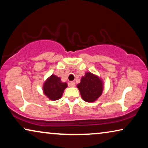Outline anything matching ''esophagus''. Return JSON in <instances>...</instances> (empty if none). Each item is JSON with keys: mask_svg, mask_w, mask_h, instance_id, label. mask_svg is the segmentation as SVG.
Segmentation results:
<instances>
[{"mask_svg": "<svg viewBox=\"0 0 148 148\" xmlns=\"http://www.w3.org/2000/svg\"><path fill=\"white\" fill-rule=\"evenodd\" d=\"M69 86L71 87H75V83L74 82H71L69 84Z\"/></svg>", "mask_w": 148, "mask_h": 148, "instance_id": "1", "label": "esophagus"}]
</instances>
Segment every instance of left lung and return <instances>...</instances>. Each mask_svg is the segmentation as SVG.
<instances>
[{"label":"left lung","instance_id":"8db88e82","mask_svg":"<svg viewBox=\"0 0 148 148\" xmlns=\"http://www.w3.org/2000/svg\"><path fill=\"white\" fill-rule=\"evenodd\" d=\"M77 88L83 100L87 102H93L102 94L103 82L98 75L87 72L81 79Z\"/></svg>","mask_w":148,"mask_h":148}]
</instances>
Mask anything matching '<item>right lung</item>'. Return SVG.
Returning a JSON list of instances; mask_svg holds the SVG:
<instances>
[{"instance_id": "right-lung-1", "label": "right lung", "mask_w": 148, "mask_h": 148, "mask_svg": "<svg viewBox=\"0 0 148 148\" xmlns=\"http://www.w3.org/2000/svg\"><path fill=\"white\" fill-rule=\"evenodd\" d=\"M67 84L61 82L60 78L52 74L43 85L44 94L51 100H57L61 98Z\"/></svg>"}]
</instances>
